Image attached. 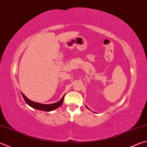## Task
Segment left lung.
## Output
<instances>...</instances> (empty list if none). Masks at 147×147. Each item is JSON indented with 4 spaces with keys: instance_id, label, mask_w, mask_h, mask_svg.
<instances>
[{
    "instance_id": "1",
    "label": "left lung",
    "mask_w": 147,
    "mask_h": 147,
    "mask_svg": "<svg viewBox=\"0 0 147 147\" xmlns=\"http://www.w3.org/2000/svg\"><path fill=\"white\" fill-rule=\"evenodd\" d=\"M85 107H87V109H89V108H88V107H87V106H85Z\"/></svg>"
}]
</instances>
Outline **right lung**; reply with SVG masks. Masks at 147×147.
<instances>
[{
    "mask_svg": "<svg viewBox=\"0 0 147 147\" xmlns=\"http://www.w3.org/2000/svg\"><path fill=\"white\" fill-rule=\"evenodd\" d=\"M21 94H22L24 99V100L26 101V103H27L28 105L31 107L32 108L37 109V110H40V111H47V112L52 111L53 110H55V109L58 108L59 107H60L61 105H62L63 103V98H64V96H65V94L63 95V97L61 98V100L60 101H57V102H56L55 103L42 104L40 103L34 102V101L29 100L28 98L26 97L22 92H21Z\"/></svg>",
    "mask_w": 147,
    "mask_h": 147,
    "instance_id": "add662e5",
    "label": "right lung"
}]
</instances>
